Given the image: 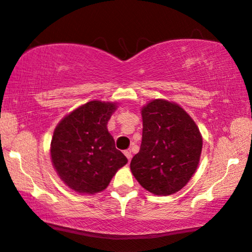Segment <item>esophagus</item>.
<instances>
[{
    "mask_svg": "<svg viewBox=\"0 0 252 252\" xmlns=\"http://www.w3.org/2000/svg\"><path fill=\"white\" fill-rule=\"evenodd\" d=\"M124 155L126 156V158L128 159V161L130 159H132V151H130V150H125V151H124Z\"/></svg>",
    "mask_w": 252,
    "mask_h": 252,
    "instance_id": "34e87169",
    "label": "esophagus"
}]
</instances>
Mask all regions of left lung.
I'll return each mask as SVG.
<instances>
[{
    "label": "left lung",
    "mask_w": 252,
    "mask_h": 252,
    "mask_svg": "<svg viewBox=\"0 0 252 252\" xmlns=\"http://www.w3.org/2000/svg\"><path fill=\"white\" fill-rule=\"evenodd\" d=\"M143 130L140 152L130 170L142 188L156 195L183 189L199 166L202 136L180 104L155 99L141 109Z\"/></svg>",
    "instance_id": "8db88e82"
}]
</instances>
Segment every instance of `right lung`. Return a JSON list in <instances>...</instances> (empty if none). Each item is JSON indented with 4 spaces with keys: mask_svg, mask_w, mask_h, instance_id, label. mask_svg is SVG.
I'll use <instances>...</instances> for the list:
<instances>
[{
    "mask_svg": "<svg viewBox=\"0 0 252 252\" xmlns=\"http://www.w3.org/2000/svg\"><path fill=\"white\" fill-rule=\"evenodd\" d=\"M116 109L115 102L90 101L64 116L54 129L51 160L60 180L72 191H103L127 163L107 127Z\"/></svg>",
    "mask_w": 252,
    "mask_h": 252,
    "instance_id": "right-lung-1",
    "label": "right lung"
}]
</instances>
